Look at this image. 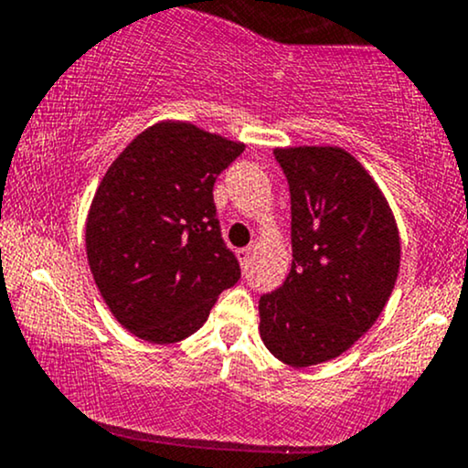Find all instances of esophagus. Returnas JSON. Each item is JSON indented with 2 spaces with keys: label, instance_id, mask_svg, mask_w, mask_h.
I'll use <instances>...</instances> for the list:
<instances>
[{
  "label": "esophagus",
  "instance_id": "1",
  "mask_svg": "<svg viewBox=\"0 0 468 468\" xmlns=\"http://www.w3.org/2000/svg\"><path fill=\"white\" fill-rule=\"evenodd\" d=\"M250 257H252V249H239L238 250V260H239V264H241V268H249V264H250Z\"/></svg>",
  "mask_w": 468,
  "mask_h": 468
}]
</instances>
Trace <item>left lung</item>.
<instances>
[{"label": "left lung", "mask_w": 468, "mask_h": 468, "mask_svg": "<svg viewBox=\"0 0 468 468\" xmlns=\"http://www.w3.org/2000/svg\"><path fill=\"white\" fill-rule=\"evenodd\" d=\"M290 186L292 266L260 299V335L275 358L310 367L341 356L383 313L400 238L383 191L341 147H277Z\"/></svg>", "instance_id": "1"}]
</instances>
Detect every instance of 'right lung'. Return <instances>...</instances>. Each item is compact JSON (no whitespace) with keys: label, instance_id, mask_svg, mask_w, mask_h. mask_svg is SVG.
I'll return each mask as SVG.
<instances>
[{"label":"right lung","instance_id":"obj_1","mask_svg":"<svg viewBox=\"0 0 468 468\" xmlns=\"http://www.w3.org/2000/svg\"><path fill=\"white\" fill-rule=\"evenodd\" d=\"M244 143L191 122L147 127L110 165L85 222L94 283L116 321L149 343H178L239 279L213 202Z\"/></svg>","mask_w":468,"mask_h":468}]
</instances>
